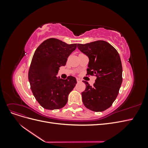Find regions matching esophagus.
Masks as SVG:
<instances>
[{
	"mask_svg": "<svg viewBox=\"0 0 148 148\" xmlns=\"http://www.w3.org/2000/svg\"><path fill=\"white\" fill-rule=\"evenodd\" d=\"M77 82H78V83H79V82H82V81H81V79H79V78H77Z\"/></svg>",
	"mask_w": 148,
	"mask_h": 148,
	"instance_id": "1",
	"label": "esophagus"
}]
</instances>
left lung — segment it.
Returning a JSON list of instances; mask_svg holds the SVG:
<instances>
[{
    "instance_id": "obj_1",
    "label": "left lung",
    "mask_w": 148,
    "mask_h": 148,
    "mask_svg": "<svg viewBox=\"0 0 148 148\" xmlns=\"http://www.w3.org/2000/svg\"><path fill=\"white\" fill-rule=\"evenodd\" d=\"M77 47L89 58L88 74L96 77L93 86L83 81L86 84L85 91L82 93L83 104L92 111H104L115 100L122 83L120 56L112 46L102 40L78 44Z\"/></svg>"
}]
</instances>
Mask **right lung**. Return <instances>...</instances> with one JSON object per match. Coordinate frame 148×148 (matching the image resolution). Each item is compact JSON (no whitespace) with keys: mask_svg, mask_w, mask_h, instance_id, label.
<instances>
[{"mask_svg":"<svg viewBox=\"0 0 148 148\" xmlns=\"http://www.w3.org/2000/svg\"><path fill=\"white\" fill-rule=\"evenodd\" d=\"M77 48V44H68L59 39L50 38L36 50L28 72L31 91L36 99L44 109H59L64 107L69 93L77 79L69 76L63 79L57 75L61 66Z\"/></svg>","mask_w":148,"mask_h":148,"instance_id":"add662e5","label":"right lung"}]
</instances>
